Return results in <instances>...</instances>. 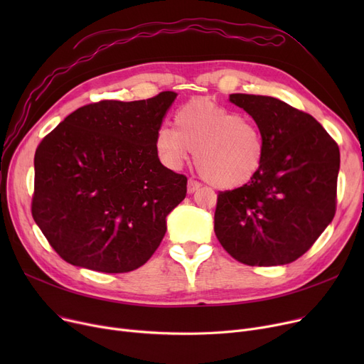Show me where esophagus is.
Wrapping results in <instances>:
<instances>
[{"instance_id":"esophagus-1","label":"esophagus","mask_w":364,"mask_h":364,"mask_svg":"<svg viewBox=\"0 0 364 364\" xmlns=\"http://www.w3.org/2000/svg\"><path fill=\"white\" fill-rule=\"evenodd\" d=\"M199 188H200V183H198L195 180H188V183H187V192L188 193H195L196 190H199Z\"/></svg>"}]
</instances>
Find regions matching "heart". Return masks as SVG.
<instances>
[{
  "instance_id": "1",
  "label": "heart",
  "mask_w": 364,
  "mask_h": 364,
  "mask_svg": "<svg viewBox=\"0 0 364 364\" xmlns=\"http://www.w3.org/2000/svg\"><path fill=\"white\" fill-rule=\"evenodd\" d=\"M174 125L156 134V150L168 166H183L195 151L199 174L224 190L242 187L259 172L264 136L242 113L211 100H193L177 110Z\"/></svg>"
}]
</instances>
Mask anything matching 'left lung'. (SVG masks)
<instances>
[{"label": "left lung", "mask_w": 364, "mask_h": 364, "mask_svg": "<svg viewBox=\"0 0 364 364\" xmlns=\"http://www.w3.org/2000/svg\"><path fill=\"white\" fill-rule=\"evenodd\" d=\"M230 102L257 122L265 155L252 181L218 192L217 239L242 264H289L335 217L339 147L311 114L279 99L230 94Z\"/></svg>", "instance_id": "obj_1"}]
</instances>
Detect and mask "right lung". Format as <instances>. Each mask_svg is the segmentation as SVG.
Segmentation results:
<instances>
[{
	"label": "right lung",
	"mask_w": 364,
	"mask_h": 364,
	"mask_svg": "<svg viewBox=\"0 0 364 364\" xmlns=\"http://www.w3.org/2000/svg\"><path fill=\"white\" fill-rule=\"evenodd\" d=\"M177 95L85 105L38 144L31 211L62 259L128 273L155 254L166 215L187 193V177L164 166L156 150Z\"/></svg>",
	"instance_id": "add662e5"
}]
</instances>
